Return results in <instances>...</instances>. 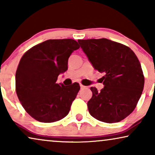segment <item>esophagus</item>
<instances>
[{
	"label": "esophagus",
	"mask_w": 155,
	"mask_h": 155,
	"mask_svg": "<svg viewBox=\"0 0 155 155\" xmlns=\"http://www.w3.org/2000/svg\"><path fill=\"white\" fill-rule=\"evenodd\" d=\"M80 88H81V89H85L86 88V87L85 86H84V85H82V84H80Z\"/></svg>",
	"instance_id": "obj_1"
}]
</instances>
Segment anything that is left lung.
Segmentation results:
<instances>
[{"label": "left lung", "instance_id": "8db88e82", "mask_svg": "<svg viewBox=\"0 0 155 155\" xmlns=\"http://www.w3.org/2000/svg\"><path fill=\"white\" fill-rule=\"evenodd\" d=\"M78 41L93 68L104 74L100 92L90 88V115L107 124L120 121L135 109L143 90L145 79L138 58L128 46L104 38Z\"/></svg>", "mask_w": 155, "mask_h": 155}]
</instances>
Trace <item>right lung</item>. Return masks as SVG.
I'll use <instances>...</instances> for the list:
<instances>
[{"mask_svg":"<svg viewBox=\"0 0 155 155\" xmlns=\"http://www.w3.org/2000/svg\"><path fill=\"white\" fill-rule=\"evenodd\" d=\"M79 48L73 39H49L33 46L20 59L15 74L17 95L38 121L55 122L68 114L80 85L75 82L68 87L56 81L68 70L70 56Z\"/></svg>","mask_w":155,"mask_h":155,"instance_id":"add662e5","label":"right lung"}]
</instances>
